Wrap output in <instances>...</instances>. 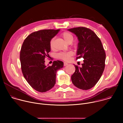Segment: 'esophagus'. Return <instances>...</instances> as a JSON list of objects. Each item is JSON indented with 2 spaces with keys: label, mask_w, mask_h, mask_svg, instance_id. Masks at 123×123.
<instances>
[{
  "label": "esophagus",
  "mask_w": 123,
  "mask_h": 123,
  "mask_svg": "<svg viewBox=\"0 0 123 123\" xmlns=\"http://www.w3.org/2000/svg\"><path fill=\"white\" fill-rule=\"evenodd\" d=\"M68 64V63H67V62H64V66H67Z\"/></svg>",
  "instance_id": "1"
}]
</instances>
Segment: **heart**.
<instances>
[{
    "mask_svg": "<svg viewBox=\"0 0 123 123\" xmlns=\"http://www.w3.org/2000/svg\"><path fill=\"white\" fill-rule=\"evenodd\" d=\"M61 37L68 44L71 43L74 40V37L73 34L69 32H64L61 34ZM54 41V38L51 39L50 42V48L52 47L53 43ZM74 55L73 51H69L67 52H63L59 53L57 55V57L59 58L62 59L65 61H68L69 60L71 56H72Z\"/></svg>",
    "mask_w": 123,
    "mask_h": 123,
    "instance_id": "b5f03b06",
    "label": "heart"
}]
</instances>
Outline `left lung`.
Returning <instances> with one entry per match:
<instances>
[{
	"label": "left lung",
	"instance_id": "1",
	"mask_svg": "<svg viewBox=\"0 0 123 123\" xmlns=\"http://www.w3.org/2000/svg\"><path fill=\"white\" fill-rule=\"evenodd\" d=\"M76 35L78 40L76 59L84 58L82 66L75 65V71L71 79L74 85L80 89L89 90L101 78L105 66L106 54L97 35L85 27L68 30Z\"/></svg>",
	"mask_w": 123,
	"mask_h": 123
}]
</instances>
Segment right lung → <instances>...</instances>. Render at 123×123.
Instances as JSON below:
<instances>
[{
	"label": "right lung",
	"mask_w": 123,
	"mask_h": 123,
	"mask_svg": "<svg viewBox=\"0 0 123 123\" xmlns=\"http://www.w3.org/2000/svg\"><path fill=\"white\" fill-rule=\"evenodd\" d=\"M60 30H43L27 37L21 48L20 60L24 78L35 90L41 92L49 91L56 82L58 70L62 68V61H54L51 66L45 64V59L50 51V42Z\"/></svg>",
	"instance_id": "1"
}]
</instances>
